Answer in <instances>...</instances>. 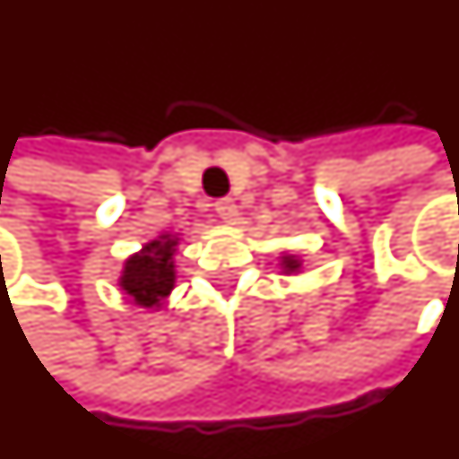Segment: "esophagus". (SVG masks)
I'll return each mask as SVG.
<instances>
[{"label": "esophagus", "instance_id": "esophagus-1", "mask_svg": "<svg viewBox=\"0 0 459 459\" xmlns=\"http://www.w3.org/2000/svg\"><path fill=\"white\" fill-rule=\"evenodd\" d=\"M216 213H219L223 221L236 219V204H233V198H219V201H216Z\"/></svg>", "mask_w": 459, "mask_h": 459}]
</instances>
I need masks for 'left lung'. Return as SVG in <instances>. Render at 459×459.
Here are the masks:
<instances>
[{
    "label": "left lung",
    "instance_id": "8db88e82",
    "mask_svg": "<svg viewBox=\"0 0 459 459\" xmlns=\"http://www.w3.org/2000/svg\"><path fill=\"white\" fill-rule=\"evenodd\" d=\"M285 265H288V271H296L298 268L296 258H285Z\"/></svg>",
    "mask_w": 459,
    "mask_h": 459
}]
</instances>
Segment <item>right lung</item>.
I'll return each instance as SVG.
<instances>
[{
    "label": "right lung",
    "mask_w": 459,
    "mask_h": 459,
    "mask_svg": "<svg viewBox=\"0 0 459 459\" xmlns=\"http://www.w3.org/2000/svg\"><path fill=\"white\" fill-rule=\"evenodd\" d=\"M176 240H153L139 255L126 263L121 288L134 296L139 306H159L174 288V255Z\"/></svg>",
    "instance_id": "obj_1"
}]
</instances>
